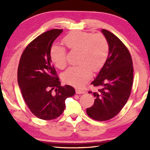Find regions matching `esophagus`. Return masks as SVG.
Returning a JSON list of instances; mask_svg holds the SVG:
<instances>
[{"mask_svg": "<svg viewBox=\"0 0 150 150\" xmlns=\"http://www.w3.org/2000/svg\"><path fill=\"white\" fill-rule=\"evenodd\" d=\"M75 91H76V94H84L85 92L84 91H83V90H80V89H76L75 90Z\"/></svg>", "mask_w": 150, "mask_h": 150, "instance_id": "esophagus-1", "label": "esophagus"}]
</instances>
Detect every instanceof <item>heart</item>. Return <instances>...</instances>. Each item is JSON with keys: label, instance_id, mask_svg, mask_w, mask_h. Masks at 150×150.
Returning <instances> with one entry per match:
<instances>
[{"label": "heart", "instance_id": "b5f03b06", "mask_svg": "<svg viewBox=\"0 0 150 150\" xmlns=\"http://www.w3.org/2000/svg\"><path fill=\"white\" fill-rule=\"evenodd\" d=\"M63 42L72 52H78V66L68 69L62 75L67 84L82 87L92 76L93 71L97 72L105 64L109 54V45L101 34L74 31L63 38ZM52 62L59 69L67 65V52L63 47L53 45L50 50Z\"/></svg>", "mask_w": 150, "mask_h": 150}]
</instances>
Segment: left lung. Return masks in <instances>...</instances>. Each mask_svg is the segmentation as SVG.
Returning <instances> with one entry per match:
<instances>
[{"label": "left lung", "instance_id": "1", "mask_svg": "<svg viewBox=\"0 0 150 150\" xmlns=\"http://www.w3.org/2000/svg\"><path fill=\"white\" fill-rule=\"evenodd\" d=\"M109 45L108 59L91 85L101 87L93 93L94 105L87 108L91 118L108 120L116 116L130 97L133 84V63L130 52L121 40L108 30H101Z\"/></svg>", "mask_w": 150, "mask_h": 150}]
</instances>
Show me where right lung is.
Wrapping results in <instances>:
<instances>
[{
  "instance_id": "1",
  "label": "right lung",
  "mask_w": 150,
  "mask_h": 150,
  "mask_svg": "<svg viewBox=\"0 0 150 150\" xmlns=\"http://www.w3.org/2000/svg\"><path fill=\"white\" fill-rule=\"evenodd\" d=\"M62 32L51 30L30 42L22 53L18 68V83L25 103L32 113L42 120L59 116L65 110L66 98L75 93L71 86L61 85L50 57L53 42Z\"/></svg>"
}]
</instances>
